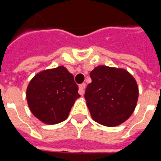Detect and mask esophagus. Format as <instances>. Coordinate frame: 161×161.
I'll return each instance as SVG.
<instances>
[{
	"label": "esophagus",
	"mask_w": 161,
	"mask_h": 161,
	"mask_svg": "<svg viewBox=\"0 0 161 161\" xmlns=\"http://www.w3.org/2000/svg\"><path fill=\"white\" fill-rule=\"evenodd\" d=\"M84 89H85V84H82L79 85V90H78V93L81 96H84Z\"/></svg>",
	"instance_id": "1"
}]
</instances>
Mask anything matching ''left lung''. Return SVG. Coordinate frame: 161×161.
<instances>
[{"label": "left lung", "instance_id": "1", "mask_svg": "<svg viewBox=\"0 0 161 161\" xmlns=\"http://www.w3.org/2000/svg\"><path fill=\"white\" fill-rule=\"evenodd\" d=\"M84 98L92 119L106 127L127 121L135 111L139 89L135 77L121 68L99 65L90 73Z\"/></svg>", "mask_w": 161, "mask_h": 161}]
</instances>
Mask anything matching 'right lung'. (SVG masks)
Segmentation results:
<instances>
[{"mask_svg": "<svg viewBox=\"0 0 161 161\" xmlns=\"http://www.w3.org/2000/svg\"><path fill=\"white\" fill-rule=\"evenodd\" d=\"M78 87L73 75L64 66L36 74L26 89V100L34 116L53 125L66 120L77 98Z\"/></svg>", "mask_w": 161, "mask_h": 161, "instance_id": "1", "label": "right lung"}]
</instances>
